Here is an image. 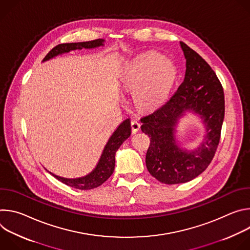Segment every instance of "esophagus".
Returning a JSON list of instances; mask_svg holds the SVG:
<instances>
[{
    "instance_id": "1",
    "label": "esophagus",
    "mask_w": 250,
    "mask_h": 250,
    "mask_svg": "<svg viewBox=\"0 0 250 250\" xmlns=\"http://www.w3.org/2000/svg\"><path fill=\"white\" fill-rule=\"evenodd\" d=\"M130 126H131V131H132V133L134 134V133H136V132L139 130V128H140V124H139L137 121H131Z\"/></svg>"
}]
</instances>
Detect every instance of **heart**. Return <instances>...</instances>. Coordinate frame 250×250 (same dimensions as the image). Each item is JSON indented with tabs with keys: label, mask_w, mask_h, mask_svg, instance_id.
Wrapping results in <instances>:
<instances>
[{
	"label": "heart",
	"mask_w": 250,
	"mask_h": 250,
	"mask_svg": "<svg viewBox=\"0 0 250 250\" xmlns=\"http://www.w3.org/2000/svg\"><path fill=\"white\" fill-rule=\"evenodd\" d=\"M160 54H148L137 59L126 77V87L136 89L135 103L148 109L159 104L168 94L175 79V69Z\"/></svg>",
	"instance_id": "obj_1"
}]
</instances>
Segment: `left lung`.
Segmentation results:
<instances>
[{
  "label": "left lung",
  "instance_id": "1",
  "mask_svg": "<svg viewBox=\"0 0 250 250\" xmlns=\"http://www.w3.org/2000/svg\"><path fill=\"white\" fill-rule=\"evenodd\" d=\"M186 58L183 82L166 101L140 119L141 130L150 137L146 163L164 184L186 183L204 172L215 156L225 118L223 86L210 66L196 51L180 42ZM199 114L206 125L201 146L187 152L177 146L173 132L186 111Z\"/></svg>",
  "mask_w": 250,
  "mask_h": 250
}]
</instances>
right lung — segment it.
Here are the masks:
<instances>
[{
  "label": "right lung",
  "instance_id": "add662e5",
  "mask_svg": "<svg viewBox=\"0 0 250 250\" xmlns=\"http://www.w3.org/2000/svg\"><path fill=\"white\" fill-rule=\"evenodd\" d=\"M104 40H95L85 42H73V43H61L52 48L47 55L43 58V61L49 60L59 54L69 52L75 49L82 48H95L104 45ZM131 133L130 122L129 119L124 121L119 127L112 134L110 139L106 142V145L103 150L101 158L96 166V168L88 175L80 178H64L57 176L51 172L57 180L64 183L67 186H70L75 189L80 190H91L101 186L109 179L115 169V155L117 150L123 145V142L129 137Z\"/></svg>",
  "mask_w": 250,
  "mask_h": 250
}]
</instances>
